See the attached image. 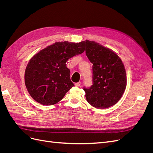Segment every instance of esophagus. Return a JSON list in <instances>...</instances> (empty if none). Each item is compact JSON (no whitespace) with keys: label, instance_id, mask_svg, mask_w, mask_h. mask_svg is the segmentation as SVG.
Instances as JSON below:
<instances>
[{"label":"esophagus","instance_id":"esophagus-1","mask_svg":"<svg viewBox=\"0 0 153 153\" xmlns=\"http://www.w3.org/2000/svg\"><path fill=\"white\" fill-rule=\"evenodd\" d=\"M75 86L76 87H80L81 86V83H76V84H75Z\"/></svg>","mask_w":153,"mask_h":153}]
</instances>
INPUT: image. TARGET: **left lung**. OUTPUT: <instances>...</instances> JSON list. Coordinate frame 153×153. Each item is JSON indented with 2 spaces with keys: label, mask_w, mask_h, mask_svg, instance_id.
<instances>
[{
  "label": "left lung",
  "mask_w": 153,
  "mask_h": 153,
  "mask_svg": "<svg viewBox=\"0 0 153 153\" xmlns=\"http://www.w3.org/2000/svg\"><path fill=\"white\" fill-rule=\"evenodd\" d=\"M85 53L92 66V85L84 87L87 102L105 109L116 104L126 87V73L121 59L112 50L86 41Z\"/></svg>",
  "instance_id": "1"
}]
</instances>
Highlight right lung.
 <instances>
[{
	"label": "right lung",
	"instance_id": "add662e5",
	"mask_svg": "<svg viewBox=\"0 0 153 153\" xmlns=\"http://www.w3.org/2000/svg\"><path fill=\"white\" fill-rule=\"evenodd\" d=\"M84 43H55L32 57L25 72V84L29 94L45 106L61 101L74 86L66 62L85 50Z\"/></svg>",
	"mask_w": 153,
	"mask_h": 153
}]
</instances>
